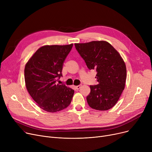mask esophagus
I'll use <instances>...</instances> for the list:
<instances>
[{
    "label": "esophagus",
    "mask_w": 152,
    "mask_h": 152,
    "mask_svg": "<svg viewBox=\"0 0 152 152\" xmlns=\"http://www.w3.org/2000/svg\"><path fill=\"white\" fill-rule=\"evenodd\" d=\"M82 86V85L81 84H80V85H78V86H75V88L77 89V90H79V89L81 88V87Z\"/></svg>",
    "instance_id": "1"
}]
</instances>
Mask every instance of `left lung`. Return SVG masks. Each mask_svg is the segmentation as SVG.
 <instances>
[{
    "label": "left lung",
    "mask_w": 152,
    "mask_h": 152,
    "mask_svg": "<svg viewBox=\"0 0 152 152\" xmlns=\"http://www.w3.org/2000/svg\"><path fill=\"white\" fill-rule=\"evenodd\" d=\"M76 49L89 69H95L98 84L90 86L87 102L97 110H108L115 105L124 89L126 68L121 55L106 41L75 44Z\"/></svg>",
    "instance_id": "1"
}]
</instances>
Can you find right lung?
I'll use <instances>...</instances> for the list:
<instances>
[{
  "instance_id": "obj_1",
  "label": "right lung",
  "mask_w": 152,
  "mask_h": 152,
  "mask_svg": "<svg viewBox=\"0 0 152 152\" xmlns=\"http://www.w3.org/2000/svg\"><path fill=\"white\" fill-rule=\"evenodd\" d=\"M73 44L44 45L32 56L26 64L25 80L26 89L37 105L54 113L68 107L75 91L65 84L56 83L62 76L63 63Z\"/></svg>"
}]
</instances>
